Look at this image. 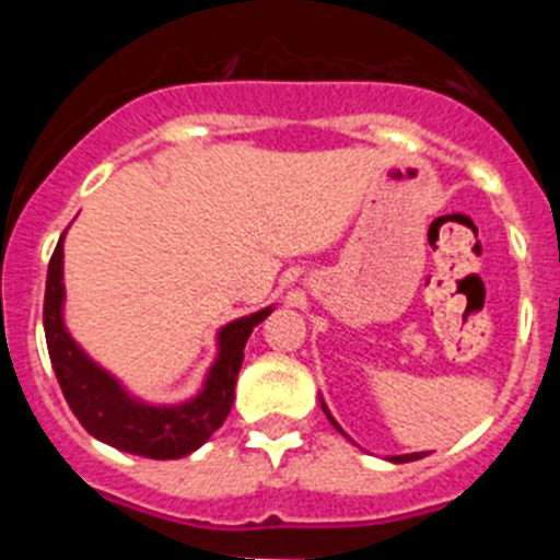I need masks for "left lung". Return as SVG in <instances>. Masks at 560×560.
Wrapping results in <instances>:
<instances>
[{
    "mask_svg": "<svg viewBox=\"0 0 560 560\" xmlns=\"http://www.w3.org/2000/svg\"><path fill=\"white\" fill-rule=\"evenodd\" d=\"M323 409H325V415H328V418H330V412H328V407H325V404H323ZM330 423H334V427L339 429V423H336L334 418H330ZM339 432H341V429H339ZM420 457H427V454H404V457H393V463H412V459H420Z\"/></svg>",
    "mask_w": 560,
    "mask_h": 560,
    "instance_id": "1",
    "label": "left lung"
}]
</instances>
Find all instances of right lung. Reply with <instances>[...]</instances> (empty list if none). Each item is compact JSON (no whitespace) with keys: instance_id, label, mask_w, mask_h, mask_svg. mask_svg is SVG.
<instances>
[{"instance_id":"1","label":"right lung","mask_w":560,"mask_h":560,"mask_svg":"<svg viewBox=\"0 0 560 560\" xmlns=\"http://www.w3.org/2000/svg\"><path fill=\"white\" fill-rule=\"evenodd\" d=\"M63 235L49 257L44 291V334L61 393L69 409L92 438L128 454L151 459H179L207 443L226 420L235 400V381L244 361L246 339L271 308L241 316L219 330V359L210 368L205 389L179 407H148L89 359L63 328Z\"/></svg>"}]
</instances>
